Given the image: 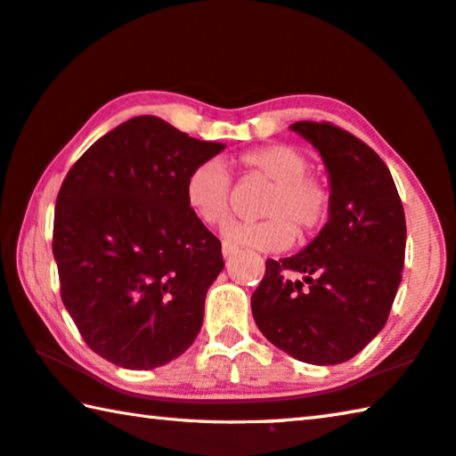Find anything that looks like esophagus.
Instances as JSON below:
<instances>
[{
  "instance_id": "esophagus-1",
  "label": "esophagus",
  "mask_w": 456,
  "mask_h": 456,
  "mask_svg": "<svg viewBox=\"0 0 456 456\" xmlns=\"http://www.w3.org/2000/svg\"><path fill=\"white\" fill-rule=\"evenodd\" d=\"M238 252V246L236 244H232V242H222V255L226 256V258H230V256H234Z\"/></svg>"
}]
</instances>
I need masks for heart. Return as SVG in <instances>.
<instances>
[{"label": "heart", "instance_id": "1", "mask_svg": "<svg viewBox=\"0 0 456 456\" xmlns=\"http://www.w3.org/2000/svg\"><path fill=\"white\" fill-rule=\"evenodd\" d=\"M238 163L246 175L265 179L271 190L260 204L265 220L230 224L224 236L258 250H282L298 236L323 228L331 212V188L323 177L311 174V161L301 149L287 143L265 145L242 153ZM185 201L208 226H222L232 216V177L224 163H200L185 179Z\"/></svg>", "mask_w": 456, "mask_h": 456}]
</instances>
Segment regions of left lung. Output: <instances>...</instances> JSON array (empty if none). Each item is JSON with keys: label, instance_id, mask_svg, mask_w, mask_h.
<instances>
[{"label": "left lung", "instance_id": "obj_1", "mask_svg": "<svg viewBox=\"0 0 456 456\" xmlns=\"http://www.w3.org/2000/svg\"><path fill=\"white\" fill-rule=\"evenodd\" d=\"M290 129L325 161L331 212L298 255L266 260L252 315L282 352L333 365L360 354L390 315L404 266V208L390 169L362 139L327 121Z\"/></svg>", "mask_w": 456, "mask_h": 456}]
</instances>
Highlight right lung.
Returning <instances> with one entry per match:
<instances>
[{"label": "right lung", "instance_id": "add662e5", "mask_svg": "<svg viewBox=\"0 0 456 456\" xmlns=\"http://www.w3.org/2000/svg\"><path fill=\"white\" fill-rule=\"evenodd\" d=\"M224 147L145 115L102 135L66 174L52 236L60 297L107 362L159 368L200 333L224 258L185 201V179Z\"/></svg>", "mask_w": 456, "mask_h": 456}]
</instances>
